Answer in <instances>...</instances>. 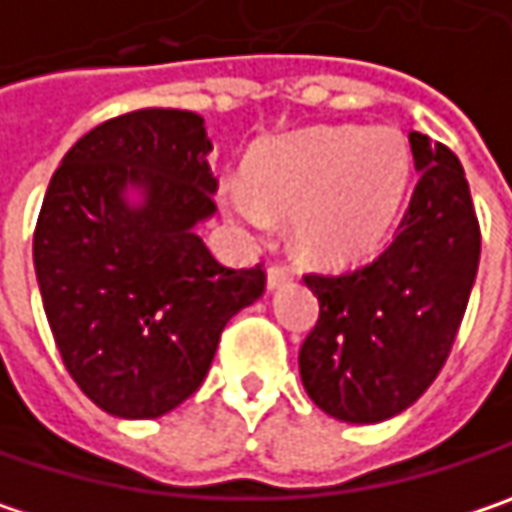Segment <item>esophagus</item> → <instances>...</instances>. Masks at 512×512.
I'll list each match as a JSON object with an SVG mask.
<instances>
[{
	"label": "esophagus",
	"instance_id": "34e87169",
	"mask_svg": "<svg viewBox=\"0 0 512 512\" xmlns=\"http://www.w3.org/2000/svg\"><path fill=\"white\" fill-rule=\"evenodd\" d=\"M288 279H291V271H288L285 265L274 262V265L268 268V288H279V285L288 282Z\"/></svg>",
	"mask_w": 512,
	"mask_h": 512
}]
</instances>
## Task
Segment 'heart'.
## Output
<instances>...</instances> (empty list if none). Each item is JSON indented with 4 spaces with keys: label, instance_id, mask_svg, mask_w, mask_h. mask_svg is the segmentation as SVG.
Listing matches in <instances>:
<instances>
[{
    "label": "heart",
    "instance_id": "1",
    "mask_svg": "<svg viewBox=\"0 0 512 512\" xmlns=\"http://www.w3.org/2000/svg\"><path fill=\"white\" fill-rule=\"evenodd\" d=\"M250 189L230 186L224 206L265 233L271 212L297 218V250L323 268L370 259L390 236L411 183V148L393 128H314L265 142L247 163Z\"/></svg>",
    "mask_w": 512,
    "mask_h": 512
}]
</instances>
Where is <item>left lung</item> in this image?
<instances>
[{
	"mask_svg": "<svg viewBox=\"0 0 512 512\" xmlns=\"http://www.w3.org/2000/svg\"><path fill=\"white\" fill-rule=\"evenodd\" d=\"M408 139L420 183L387 250L347 274H306L320 317L300 347V379L320 411L358 425L402 414L437 379L481 259L460 160L425 133Z\"/></svg>",
	"mask_w": 512,
	"mask_h": 512,
	"instance_id": "obj_1",
	"label": "left lung"
}]
</instances>
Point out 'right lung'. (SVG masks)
<instances>
[{
  "label": "right lung",
  "mask_w": 512,
  "mask_h": 512,
  "mask_svg": "<svg viewBox=\"0 0 512 512\" xmlns=\"http://www.w3.org/2000/svg\"><path fill=\"white\" fill-rule=\"evenodd\" d=\"M212 142L189 110L145 107L84 133L55 171L34 271L60 358L92 402L154 420L209 373L227 320L265 271L224 268L195 227L215 212ZM143 201H124L127 186Z\"/></svg>",
  "instance_id": "right-lung-1"
}]
</instances>
